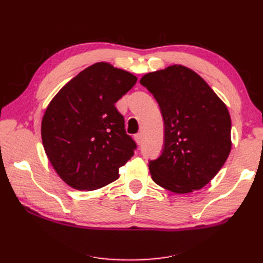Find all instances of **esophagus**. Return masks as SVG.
<instances>
[{
    "label": "esophagus",
    "instance_id": "esophagus-1",
    "mask_svg": "<svg viewBox=\"0 0 263 263\" xmlns=\"http://www.w3.org/2000/svg\"><path fill=\"white\" fill-rule=\"evenodd\" d=\"M134 138H135V141L137 142V145H141V142H142V139H141V134H136L134 136Z\"/></svg>",
    "mask_w": 263,
    "mask_h": 263
}]
</instances>
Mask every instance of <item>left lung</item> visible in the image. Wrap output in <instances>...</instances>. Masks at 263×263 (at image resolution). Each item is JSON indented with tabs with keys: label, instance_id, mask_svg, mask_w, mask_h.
<instances>
[{
	"label": "left lung",
	"instance_id": "obj_1",
	"mask_svg": "<svg viewBox=\"0 0 263 263\" xmlns=\"http://www.w3.org/2000/svg\"><path fill=\"white\" fill-rule=\"evenodd\" d=\"M140 84L157 100L164 123L162 154L149 161L151 178L179 194L202 189L232 149V121L225 103L204 79L181 65L147 73Z\"/></svg>",
	"mask_w": 263,
	"mask_h": 263
}]
</instances>
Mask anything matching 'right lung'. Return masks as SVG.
Masks as SVG:
<instances>
[{"label": "right lung", "mask_w": 263, "mask_h": 263, "mask_svg": "<svg viewBox=\"0 0 263 263\" xmlns=\"http://www.w3.org/2000/svg\"><path fill=\"white\" fill-rule=\"evenodd\" d=\"M137 78L107 62L76 76L55 94L42 121L45 153L62 181L93 191L118 179L136 144L125 132L115 103Z\"/></svg>", "instance_id": "1"}]
</instances>
